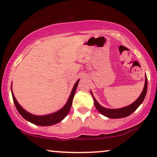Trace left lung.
<instances>
[{"label": "left lung", "mask_w": 157, "mask_h": 157, "mask_svg": "<svg viewBox=\"0 0 157 157\" xmlns=\"http://www.w3.org/2000/svg\"><path fill=\"white\" fill-rule=\"evenodd\" d=\"M147 89V80L146 75H145V86H144L143 90H142L141 94H140V97H138L137 100L133 102L132 104H131V105L125 106V107L121 108V109H107V108H105V107H102V105H100V104L98 103V102L97 101L96 99L94 98V97L92 94V91H91V94L92 95L93 97L94 103L95 108H96L97 111L101 113V114L111 119H120V118L126 117L129 116V115H131V113L134 112V111L137 109V108L142 103L144 99H145V96H146Z\"/></svg>", "instance_id": "obj_1"}]
</instances>
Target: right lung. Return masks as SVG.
I'll return each instance as SVG.
<instances>
[{"label": "right lung", "mask_w": 157, "mask_h": 157, "mask_svg": "<svg viewBox=\"0 0 157 157\" xmlns=\"http://www.w3.org/2000/svg\"><path fill=\"white\" fill-rule=\"evenodd\" d=\"M79 81H80V80H77V82H75V86H74L72 89V91L71 92V94H70L69 97H68V101L66 103V105L62 109L59 110V111H56V112L49 113V114L47 115H43V116H37V115H34L32 113H30L28 111H26L24 109H23L22 106L17 102V100H16V98L15 97V95H14L13 92H12V90H12V98H13L14 103H15L16 109H17L20 114L25 120H27V121L40 126L53 125L55 124H57L62 121L67 116L68 112H69L71 107V104H72L74 96H75V91H76L77 87L78 86Z\"/></svg>", "instance_id": "add662e5"}]
</instances>
